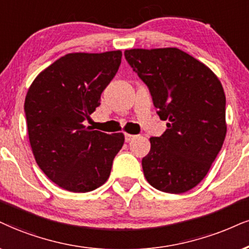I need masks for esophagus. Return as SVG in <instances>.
<instances>
[{"instance_id": "34e87169", "label": "esophagus", "mask_w": 249, "mask_h": 249, "mask_svg": "<svg viewBox=\"0 0 249 249\" xmlns=\"http://www.w3.org/2000/svg\"><path fill=\"white\" fill-rule=\"evenodd\" d=\"M124 137H125V142H130V141H133L136 139V135H131V134H124Z\"/></svg>"}]
</instances>
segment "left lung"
<instances>
[{
  "label": "left lung",
  "instance_id": "obj_1",
  "mask_svg": "<svg viewBox=\"0 0 249 249\" xmlns=\"http://www.w3.org/2000/svg\"><path fill=\"white\" fill-rule=\"evenodd\" d=\"M125 60L148 85L159 118L167 121L142 159L153 188L181 194L197 186L226 136L225 93L213 70L179 48L124 51Z\"/></svg>",
  "mask_w": 249,
  "mask_h": 249
}]
</instances>
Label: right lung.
Returning a JSON list of instances; mask_svg holds the SVG:
<instances>
[{"instance_id":"right-lung-1","label":"right lung","mask_w":249,"mask_h":249,"mask_svg":"<svg viewBox=\"0 0 249 249\" xmlns=\"http://www.w3.org/2000/svg\"><path fill=\"white\" fill-rule=\"evenodd\" d=\"M122 52L69 53L36 76L24 104L36 164L61 188L87 193L106 182L122 133L92 130L83 122L118 71Z\"/></svg>"}]
</instances>
